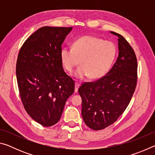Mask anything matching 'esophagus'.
I'll list each match as a JSON object with an SVG mask.
<instances>
[{
  "label": "esophagus",
  "mask_w": 155,
  "mask_h": 155,
  "mask_svg": "<svg viewBox=\"0 0 155 155\" xmlns=\"http://www.w3.org/2000/svg\"><path fill=\"white\" fill-rule=\"evenodd\" d=\"M80 87V84L78 83H77V82H76L75 83V85H74V91H75V92H77L78 91V87Z\"/></svg>",
  "instance_id": "34e87169"
}]
</instances>
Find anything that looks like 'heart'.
<instances>
[{"label":"heart","mask_w":155,"mask_h":155,"mask_svg":"<svg viewBox=\"0 0 155 155\" xmlns=\"http://www.w3.org/2000/svg\"><path fill=\"white\" fill-rule=\"evenodd\" d=\"M115 53L113 43L86 35L76 40L72 48H63L60 57L65 70L69 72H72L79 63L81 64L74 73L77 78H83L90 75L91 78H97L108 71Z\"/></svg>","instance_id":"obj_1"}]
</instances>
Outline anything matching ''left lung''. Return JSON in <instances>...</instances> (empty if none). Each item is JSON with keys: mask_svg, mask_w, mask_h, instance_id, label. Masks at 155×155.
<instances>
[{"mask_svg": "<svg viewBox=\"0 0 155 155\" xmlns=\"http://www.w3.org/2000/svg\"><path fill=\"white\" fill-rule=\"evenodd\" d=\"M119 55L106 75L78 88L82 98V117L91 129L99 130L116 121L129 104L137 81V60L135 51L119 33Z\"/></svg>", "mask_w": 155, "mask_h": 155, "instance_id": "obj_1", "label": "left lung"}]
</instances>
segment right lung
<instances>
[{
	"label": "right lung",
	"instance_id": "right-lung-1",
	"mask_svg": "<svg viewBox=\"0 0 155 155\" xmlns=\"http://www.w3.org/2000/svg\"><path fill=\"white\" fill-rule=\"evenodd\" d=\"M72 27H44L25 41L18 53L16 77L21 101L31 118L43 127L57 124L74 81L60 57L61 45Z\"/></svg>",
	"mask_w": 155,
	"mask_h": 155
}]
</instances>
